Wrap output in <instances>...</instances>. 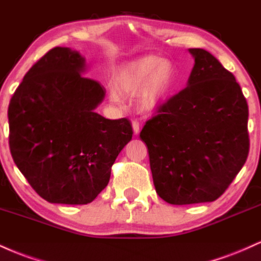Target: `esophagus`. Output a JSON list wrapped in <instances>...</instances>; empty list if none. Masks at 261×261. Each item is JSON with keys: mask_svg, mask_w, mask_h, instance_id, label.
<instances>
[{"mask_svg": "<svg viewBox=\"0 0 261 261\" xmlns=\"http://www.w3.org/2000/svg\"><path fill=\"white\" fill-rule=\"evenodd\" d=\"M132 127H133L134 134H139V132H140V124H139V122L132 121Z\"/></svg>", "mask_w": 261, "mask_h": 261, "instance_id": "obj_1", "label": "esophagus"}]
</instances>
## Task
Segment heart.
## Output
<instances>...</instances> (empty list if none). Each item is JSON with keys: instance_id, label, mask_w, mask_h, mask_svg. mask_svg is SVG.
<instances>
[{"instance_id": "b5f03b06", "label": "heart", "mask_w": 261, "mask_h": 261, "mask_svg": "<svg viewBox=\"0 0 261 261\" xmlns=\"http://www.w3.org/2000/svg\"><path fill=\"white\" fill-rule=\"evenodd\" d=\"M177 69L174 64L160 56H145L125 63L118 70L116 84L109 90L110 100L122 105V93H139V102L143 109L156 110L164 105L177 84Z\"/></svg>"}]
</instances>
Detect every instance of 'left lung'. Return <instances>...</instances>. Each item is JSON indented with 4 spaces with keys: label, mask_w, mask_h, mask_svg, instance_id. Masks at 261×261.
Listing matches in <instances>:
<instances>
[{
    "label": "left lung",
    "mask_w": 261,
    "mask_h": 261,
    "mask_svg": "<svg viewBox=\"0 0 261 261\" xmlns=\"http://www.w3.org/2000/svg\"><path fill=\"white\" fill-rule=\"evenodd\" d=\"M188 51L194 67L187 88L140 132L156 193L173 205L216 200L249 152L248 103L234 75L210 52Z\"/></svg>",
    "instance_id": "8db88e82"
}]
</instances>
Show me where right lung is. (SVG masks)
Returning a JSON list of instances; mask_svg holds the SVG:
<instances>
[{"mask_svg":"<svg viewBox=\"0 0 261 261\" xmlns=\"http://www.w3.org/2000/svg\"><path fill=\"white\" fill-rule=\"evenodd\" d=\"M85 70L78 51L54 47L28 70L8 106L12 158L48 203H91L133 136L127 118L95 112L106 90Z\"/></svg>","mask_w":261,"mask_h":261,"instance_id":"add662e5","label":"right lung"}]
</instances>
